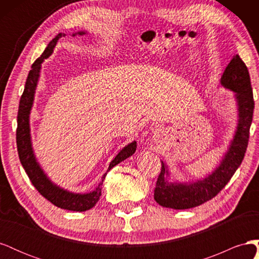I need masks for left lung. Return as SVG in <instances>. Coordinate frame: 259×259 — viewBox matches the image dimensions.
I'll use <instances>...</instances> for the list:
<instances>
[{
  "mask_svg": "<svg viewBox=\"0 0 259 259\" xmlns=\"http://www.w3.org/2000/svg\"><path fill=\"white\" fill-rule=\"evenodd\" d=\"M219 85L234 93L238 111L236 131L227 151L211 173L192 182L173 180L168 165L161 161L162 168L156 180L154 200L163 207L187 209L213 199L228 184L244 158L253 119L254 99L248 70L239 55H236L226 67Z\"/></svg>",
  "mask_w": 259,
  "mask_h": 259,
  "instance_id": "left-lung-1",
  "label": "left lung"
}]
</instances>
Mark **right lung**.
I'll list each match as a JSON object with an SVG mask.
<instances>
[{
  "label": "right lung",
  "mask_w": 259,
  "mask_h": 259,
  "mask_svg": "<svg viewBox=\"0 0 259 259\" xmlns=\"http://www.w3.org/2000/svg\"><path fill=\"white\" fill-rule=\"evenodd\" d=\"M86 33H88V31H77V32L72 33V36L76 34L84 35ZM65 35L66 33H58L55 36L41 55V57H38L34 61L32 67H31V70L26 81L25 91H23L20 98L18 109L16 133L17 150L21 165L25 168L31 183H32V185L35 187V189L40 192L45 199H48L54 205H56L57 207L60 208L74 211H85L95 206L96 203L98 202L101 195V186H103L104 179L106 178L107 173L103 175V178H101L98 186L91 192L77 193L69 191L65 189V188H62L52 182V179L45 173L41 166V164L38 163L36 159L32 147V140H31L30 113L33 107L34 95L38 79H40L42 64L46 58H49L53 54L55 46H56L59 38ZM136 148L137 143L135 140L122 148L120 152L114 156V159L110 162V164H109L108 170H110L112 167L117 165V164L134 154L136 151Z\"/></svg>",
  "instance_id": "add662e5"
}]
</instances>
